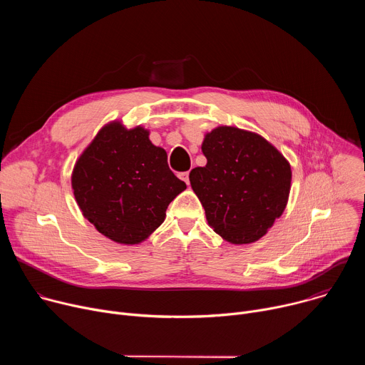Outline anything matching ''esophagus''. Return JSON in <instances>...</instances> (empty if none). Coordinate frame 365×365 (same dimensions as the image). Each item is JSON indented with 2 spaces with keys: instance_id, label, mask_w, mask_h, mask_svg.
Listing matches in <instances>:
<instances>
[{
  "instance_id": "esophagus-1",
  "label": "esophagus",
  "mask_w": 365,
  "mask_h": 365,
  "mask_svg": "<svg viewBox=\"0 0 365 365\" xmlns=\"http://www.w3.org/2000/svg\"><path fill=\"white\" fill-rule=\"evenodd\" d=\"M179 178H180L186 185H190V180H189V172H182V173H179Z\"/></svg>"
}]
</instances>
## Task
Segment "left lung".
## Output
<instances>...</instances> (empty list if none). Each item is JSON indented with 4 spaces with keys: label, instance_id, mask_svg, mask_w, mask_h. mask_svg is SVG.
<instances>
[{
    "label": "left lung",
    "instance_id": "8db88e82",
    "mask_svg": "<svg viewBox=\"0 0 365 365\" xmlns=\"http://www.w3.org/2000/svg\"><path fill=\"white\" fill-rule=\"evenodd\" d=\"M202 153L207 163L189 179L210 227L231 244L266 235L289 199L292 170L283 154L262 135L235 127L207 133Z\"/></svg>",
    "mask_w": 365,
    "mask_h": 365
}]
</instances>
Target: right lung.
<instances>
[{
	"mask_svg": "<svg viewBox=\"0 0 365 365\" xmlns=\"http://www.w3.org/2000/svg\"><path fill=\"white\" fill-rule=\"evenodd\" d=\"M83 217L110 240L138 244L166 217L169 203L186 189L168 165V153L143 127H103L78 159L72 173Z\"/></svg>",
	"mask_w": 365,
	"mask_h": 365,
	"instance_id": "1",
	"label": "right lung"
}]
</instances>
